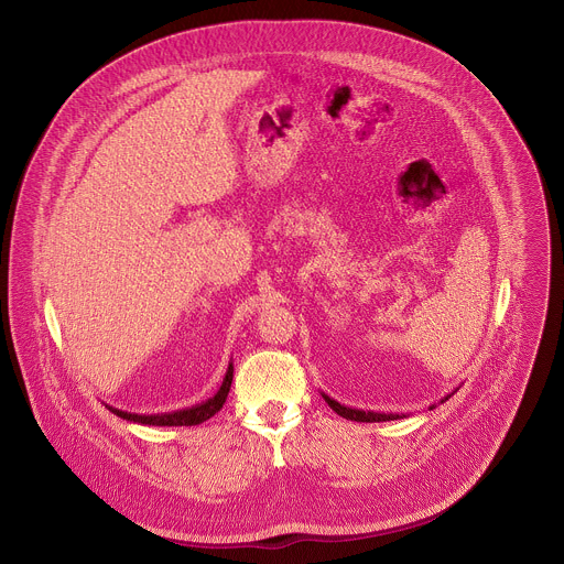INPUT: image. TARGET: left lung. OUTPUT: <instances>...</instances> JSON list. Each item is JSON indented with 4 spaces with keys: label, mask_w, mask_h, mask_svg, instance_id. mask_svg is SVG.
<instances>
[{
    "label": "left lung",
    "mask_w": 564,
    "mask_h": 564,
    "mask_svg": "<svg viewBox=\"0 0 564 564\" xmlns=\"http://www.w3.org/2000/svg\"><path fill=\"white\" fill-rule=\"evenodd\" d=\"M449 398V395H447ZM447 398L445 400H441V403L447 402ZM323 400L327 402V405L336 412V414H340L343 419H349V421H362V423H380V421H398V419H402L400 414H387V412H373V410H356V408H347V405H340V403L336 402V400H332V398H327L325 393H323Z\"/></svg>",
    "instance_id": "1"
}]
</instances>
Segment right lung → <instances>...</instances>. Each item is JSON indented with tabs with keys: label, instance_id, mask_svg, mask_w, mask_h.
Instances as JSON below:
<instances>
[{
	"label": "right lung",
	"instance_id": "1",
	"mask_svg": "<svg viewBox=\"0 0 564 564\" xmlns=\"http://www.w3.org/2000/svg\"><path fill=\"white\" fill-rule=\"evenodd\" d=\"M232 378H235V365L230 362L221 389H219L210 400L197 403V405H193V408L175 410V412H164V414H137V412H126V410L112 408V405H108V403H106V408H108L110 412H115L117 416H121V419H126V421H132V423H141V425H199V423L208 421L210 416H215V414L224 408V403L228 400V393H230V387H232Z\"/></svg>",
	"mask_w": 564,
	"mask_h": 564
}]
</instances>
